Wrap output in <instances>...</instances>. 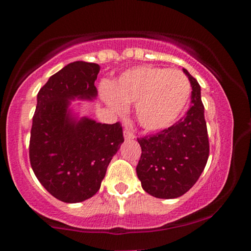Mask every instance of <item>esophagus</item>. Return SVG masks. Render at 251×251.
<instances>
[{"label":"esophagus","mask_w":251,"mask_h":251,"mask_svg":"<svg viewBox=\"0 0 251 251\" xmlns=\"http://www.w3.org/2000/svg\"><path fill=\"white\" fill-rule=\"evenodd\" d=\"M124 138H125V140H133L135 137L133 132L129 131V129H125V131H124Z\"/></svg>","instance_id":"obj_1"}]
</instances>
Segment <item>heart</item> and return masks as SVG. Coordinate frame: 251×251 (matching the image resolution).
Wrapping results in <instances>:
<instances>
[{"instance_id":"1","label":"heart","mask_w":251,"mask_h":251,"mask_svg":"<svg viewBox=\"0 0 251 251\" xmlns=\"http://www.w3.org/2000/svg\"><path fill=\"white\" fill-rule=\"evenodd\" d=\"M101 96L116 112L135 103V117L148 131H162L179 119L191 97L188 76L180 71L155 66L129 68L103 86Z\"/></svg>"}]
</instances>
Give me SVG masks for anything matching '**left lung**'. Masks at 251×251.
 <instances>
[{"instance_id": "obj_1", "label": "left lung", "mask_w": 251, "mask_h": 251, "mask_svg": "<svg viewBox=\"0 0 251 251\" xmlns=\"http://www.w3.org/2000/svg\"><path fill=\"white\" fill-rule=\"evenodd\" d=\"M191 83V107L185 117L159 133L138 139L142 157L137 176L153 197L172 200L188 192L205 168L209 138L201 99V86L185 68Z\"/></svg>"}]
</instances>
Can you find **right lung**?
Segmentation results:
<instances>
[{
  "label": "right lung",
  "mask_w": 251,
  "mask_h": 251,
  "mask_svg": "<svg viewBox=\"0 0 251 251\" xmlns=\"http://www.w3.org/2000/svg\"><path fill=\"white\" fill-rule=\"evenodd\" d=\"M100 66L75 61L51 75L37 93L30 131L34 174L51 196L65 203L93 197L112 157L124 143L119 123L79 117L72 101H93Z\"/></svg>",
  "instance_id": "obj_1"
}]
</instances>
